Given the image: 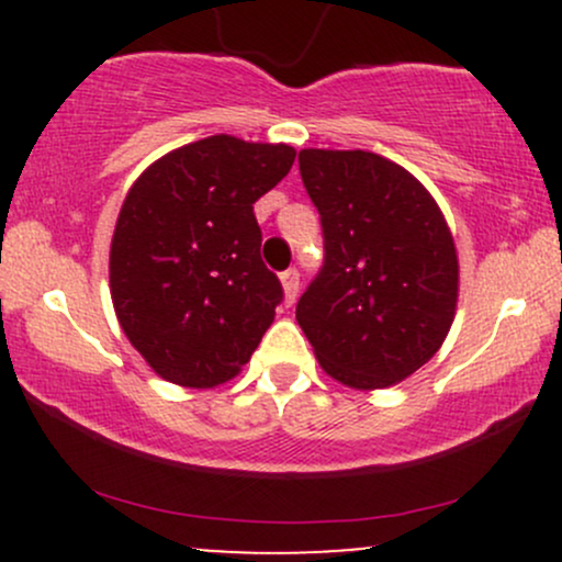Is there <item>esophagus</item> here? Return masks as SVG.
<instances>
[{
	"mask_svg": "<svg viewBox=\"0 0 562 562\" xmlns=\"http://www.w3.org/2000/svg\"><path fill=\"white\" fill-rule=\"evenodd\" d=\"M282 288H285V303H293L295 295H299V285H301V272L299 269H288V272L280 274Z\"/></svg>",
	"mask_w": 562,
	"mask_h": 562,
	"instance_id": "obj_1",
	"label": "esophagus"
}]
</instances>
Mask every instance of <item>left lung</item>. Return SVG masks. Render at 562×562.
Instances as JSON below:
<instances>
[{
    "mask_svg": "<svg viewBox=\"0 0 562 562\" xmlns=\"http://www.w3.org/2000/svg\"><path fill=\"white\" fill-rule=\"evenodd\" d=\"M325 259L295 319L327 375L389 389L441 348L457 306V250L430 192L364 150H301Z\"/></svg>",
    "mask_w": 562,
    "mask_h": 562,
    "instance_id": "8db88e82",
    "label": "left lung"
}]
</instances>
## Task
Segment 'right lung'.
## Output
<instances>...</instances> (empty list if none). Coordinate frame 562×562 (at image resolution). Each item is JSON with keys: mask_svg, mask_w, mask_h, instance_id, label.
Masks as SVG:
<instances>
[{"mask_svg": "<svg viewBox=\"0 0 562 562\" xmlns=\"http://www.w3.org/2000/svg\"><path fill=\"white\" fill-rule=\"evenodd\" d=\"M293 160L290 145L216 134L156 160L128 190L111 295L126 338L164 380L211 389L261 344L285 293L261 261L254 203Z\"/></svg>", "mask_w": 562, "mask_h": 562, "instance_id": "obj_1", "label": "right lung"}]
</instances>
